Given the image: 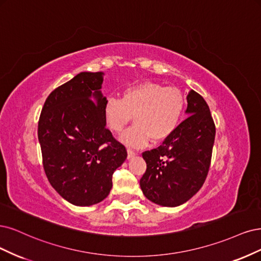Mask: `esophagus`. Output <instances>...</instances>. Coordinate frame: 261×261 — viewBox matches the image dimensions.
I'll list each match as a JSON object with an SVG mask.
<instances>
[{
	"instance_id": "1",
	"label": "esophagus",
	"mask_w": 261,
	"mask_h": 261,
	"mask_svg": "<svg viewBox=\"0 0 261 261\" xmlns=\"http://www.w3.org/2000/svg\"><path fill=\"white\" fill-rule=\"evenodd\" d=\"M127 153H128V159H132L134 156H136V152H133L132 149H128Z\"/></svg>"
}]
</instances>
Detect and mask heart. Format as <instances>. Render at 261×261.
Returning <instances> with one entry per match:
<instances>
[{"instance_id": "b5f03b06", "label": "heart", "mask_w": 261, "mask_h": 261, "mask_svg": "<svg viewBox=\"0 0 261 261\" xmlns=\"http://www.w3.org/2000/svg\"><path fill=\"white\" fill-rule=\"evenodd\" d=\"M187 100L182 92L155 82H142L125 89L121 99L107 97L103 105L105 124L121 132L133 117L136 125L120 136L125 145L141 148L149 141L162 143L179 127Z\"/></svg>"}]
</instances>
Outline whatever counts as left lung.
<instances>
[{"label": "left lung", "instance_id": "obj_1", "mask_svg": "<svg viewBox=\"0 0 261 261\" xmlns=\"http://www.w3.org/2000/svg\"><path fill=\"white\" fill-rule=\"evenodd\" d=\"M188 118L163 145L143 153L146 171L140 187L147 199L180 206L203 187L209 170L216 128L206 100L194 90L187 96Z\"/></svg>", "mask_w": 261, "mask_h": 261}]
</instances>
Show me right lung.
<instances>
[{"mask_svg": "<svg viewBox=\"0 0 261 261\" xmlns=\"http://www.w3.org/2000/svg\"><path fill=\"white\" fill-rule=\"evenodd\" d=\"M104 72H80L46 98L38 124L43 167L54 190L74 206L105 199L125 147L106 128Z\"/></svg>", "mask_w": 261, "mask_h": 261, "instance_id": "1", "label": "right lung"}]
</instances>
